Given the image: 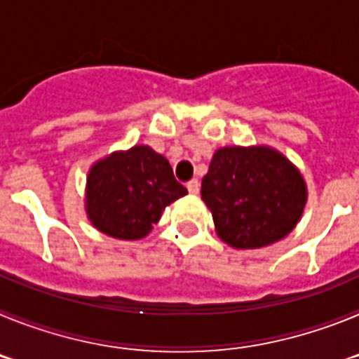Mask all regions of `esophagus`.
Listing matches in <instances>:
<instances>
[{"mask_svg": "<svg viewBox=\"0 0 359 359\" xmlns=\"http://www.w3.org/2000/svg\"><path fill=\"white\" fill-rule=\"evenodd\" d=\"M187 189H189L190 194H199V182H198V180H190V182L187 183Z\"/></svg>", "mask_w": 359, "mask_h": 359, "instance_id": "obj_1", "label": "esophagus"}]
</instances>
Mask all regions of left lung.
Returning a JSON list of instances; mask_svg holds the SVG:
<instances>
[{"instance_id": "obj_1", "label": "left lung", "mask_w": 359, "mask_h": 359, "mask_svg": "<svg viewBox=\"0 0 359 359\" xmlns=\"http://www.w3.org/2000/svg\"><path fill=\"white\" fill-rule=\"evenodd\" d=\"M215 231L233 248L277 243L297 226L307 201L302 174L284 154L266 145L214 152L201 183Z\"/></svg>"}]
</instances>
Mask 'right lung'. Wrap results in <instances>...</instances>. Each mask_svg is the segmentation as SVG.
Masks as SVG:
<instances>
[{"mask_svg":"<svg viewBox=\"0 0 359 359\" xmlns=\"http://www.w3.org/2000/svg\"><path fill=\"white\" fill-rule=\"evenodd\" d=\"M185 194L167 158L147 145H135L91 167L86 212L91 224L106 236L135 241L147 236L165 207Z\"/></svg>","mask_w":359,"mask_h":359,"instance_id":"obj_1","label":"right lung"}]
</instances>
